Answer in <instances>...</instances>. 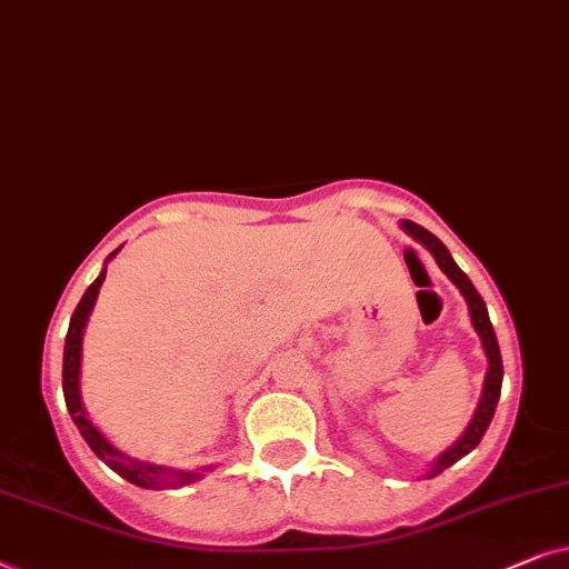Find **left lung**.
Listing matches in <instances>:
<instances>
[{"mask_svg":"<svg viewBox=\"0 0 569 569\" xmlns=\"http://www.w3.org/2000/svg\"><path fill=\"white\" fill-rule=\"evenodd\" d=\"M400 229H403L408 237L419 241L421 247H427L431 257H435L439 270L448 276L452 283L458 286L460 293H463L466 305H468V315H471V325L473 330L479 332L481 338V348L483 353H487V377H483V388H481V398H479V406H476V411L471 416V421H468V427L463 435L456 439V445H450L448 450L439 452L435 458V463H431L427 479H435L445 471V468H450L452 463H458L460 458H466L468 452H471L476 445L481 442L483 431L489 429L491 423V416H495V408H497V400H499V392H502V356H499V343H497V336H495V328H491V320H489V312H487V305H483L481 293L473 289L471 278L466 276L463 270L458 268L456 260H452L450 249L439 241L435 233L423 229V226L413 223V221H400Z\"/></svg>","mask_w":569,"mask_h":569,"instance_id":"left-lung-1","label":"left lung"}]
</instances>
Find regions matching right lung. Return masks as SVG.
Wrapping results in <instances>:
<instances>
[{
  "label": "right lung",
  "instance_id": "1",
  "mask_svg": "<svg viewBox=\"0 0 569 569\" xmlns=\"http://www.w3.org/2000/svg\"><path fill=\"white\" fill-rule=\"evenodd\" d=\"M119 249H113V252L109 254V260L119 252ZM109 260H106V262H109ZM103 278H106V264H103V270L98 272V278L93 280V283L88 286V291L82 293L78 309L72 312L70 330H67V338H64L62 390H64L67 411H70L74 427L80 429V435L86 437L90 450H93L96 456L111 468V471H117L121 479H127L130 483H134V487H142V489H181V487H189V483L200 481L208 471H213V466H202V468H194V471H184V468H169V466L148 463V460L130 458L127 452H121L117 445L109 442V437H106L103 431L88 419L86 406H82V396H80L82 336H86L88 317H90V312H93L98 291H101V286H103Z\"/></svg>",
  "mask_w": 569,
  "mask_h": 569
}]
</instances>
